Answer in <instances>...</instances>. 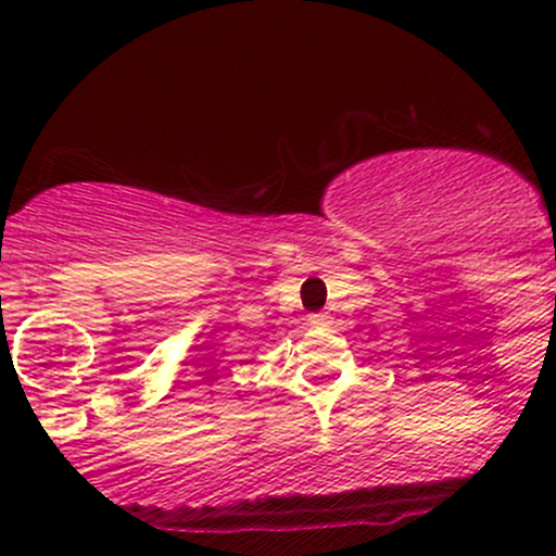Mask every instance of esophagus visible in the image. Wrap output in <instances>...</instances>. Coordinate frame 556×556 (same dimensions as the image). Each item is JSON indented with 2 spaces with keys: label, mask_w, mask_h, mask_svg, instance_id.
I'll return each mask as SVG.
<instances>
[{
  "label": "esophagus",
  "mask_w": 556,
  "mask_h": 556,
  "mask_svg": "<svg viewBox=\"0 0 556 556\" xmlns=\"http://www.w3.org/2000/svg\"><path fill=\"white\" fill-rule=\"evenodd\" d=\"M309 325H314V328H323V325H330V314H325V312L309 314Z\"/></svg>",
  "instance_id": "34e87169"
}]
</instances>
